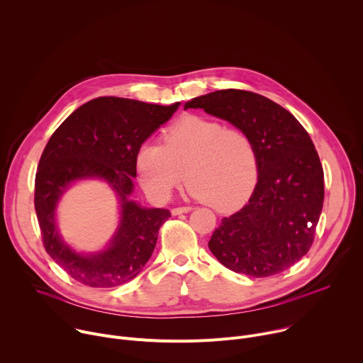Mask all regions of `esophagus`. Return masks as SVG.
Instances as JSON below:
<instances>
[{"instance_id":"obj_1","label":"esophagus","mask_w":363,"mask_h":363,"mask_svg":"<svg viewBox=\"0 0 363 363\" xmlns=\"http://www.w3.org/2000/svg\"><path fill=\"white\" fill-rule=\"evenodd\" d=\"M192 208L191 206H177V208H172L171 213L172 216H179V214H184V213H189Z\"/></svg>"}]
</instances>
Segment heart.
Here are the masks:
<instances>
[{
	"label": "heart",
	"mask_w": 363,
	"mask_h": 363,
	"mask_svg": "<svg viewBox=\"0 0 363 363\" xmlns=\"http://www.w3.org/2000/svg\"><path fill=\"white\" fill-rule=\"evenodd\" d=\"M162 140L138 150L139 179L149 195L169 196L186 175L194 196L217 211H230L252 191L258 152L244 129L189 115L169 126Z\"/></svg>",
	"instance_id": "heart-1"
}]
</instances>
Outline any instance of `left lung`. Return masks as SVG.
Returning <instances> with one entry per match:
<instances>
[{"label": "left lung", "mask_w": 363, "mask_h": 363, "mask_svg": "<svg viewBox=\"0 0 363 363\" xmlns=\"http://www.w3.org/2000/svg\"><path fill=\"white\" fill-rule=\"evenodd\" d=\"M251 135L258 178L248 202L221 220L208 247L227 269L250 277L279 274L307 254L323 208L318 150L300 122L252 91L217 90L185 103Z\"/></svg>", "instance_id": "obj_1"}]
</instances>
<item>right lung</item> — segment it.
<instances>
[{"label":"right lung","mask_w":363,"mask_h":363,"mask_svg":"<svg viewBox=\"0 0 363 363\" xmlns=\"http://www.w3.org/2000/svg\"><path fill=\"white\" fill-rule=\"evenodd\" d=\"M179 105L97 97L76 109L47 142L35 174L34 206L47 254L74 280L90 287H115L135 279L147 263L171 213L143 208L129 199L136 157L142 143L172 118ZM94 177L108 182L117 192L121 221L105 250L82 255L62 241L55 208L73 182Z\"/></svg>","instance_id":"add662e5"}]
</instances>
